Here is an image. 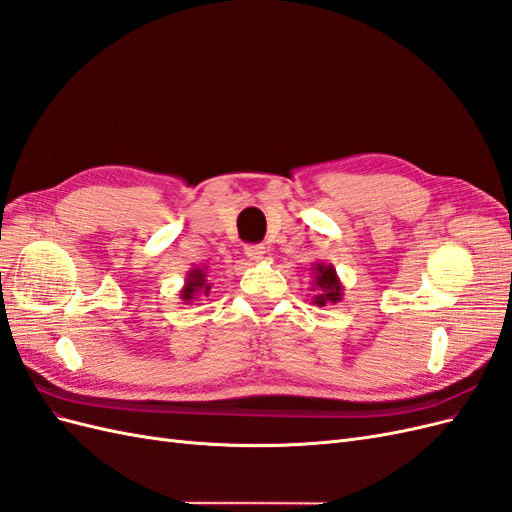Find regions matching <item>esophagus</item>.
Instances as JSON below:
<instances>
[{"label":"esophagus","instance_id":"1","mask_svg":"<svg viewBox=\"0 0 512 512\" xmlns=\"http://www.w3.org/2000/svg\"><path fill=\"white\" fill-rule=\"evenodd\" d=\"M265 254H267L265 245H247L245 247V256L250 260H262V258H265Z\"/></svg>","mask_w":512,"mask_h":512}]
</instances>
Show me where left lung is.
<instances>
[{"label": "left lung", "mask_w": 512, "mask_h": 512, "mask_svg": "<svg viewBox=\"0 0 512 512\" xmlns=\"http://www.w3.org/2000/svg\"><path fill=\"white\" fill-rule=\"evenodd\" d=\"M312 273H314V282L309 290L316 292L312 301L318 307L331 305V303L335 305L344 299V284L339 280V275L331 262H314Z\"/></svg>", "instance_id": "1"}]
</instances>
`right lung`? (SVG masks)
Wrapping results in <instances>:
<instances>
[{"label":"right lung","instance_id":"right-lung-1","mask_svg":"<svg viewBox=\"0 0 512 512\" xmlns=\"http://www.w3.org/2000/svg\"><path fill=\"white\" fill-rule=\"evenodd\" d=\"M209 292H211V284H209L207 267H194L185 273V284L179 290V299L185 305H190L194 301L209 297Z\"/></svg>","mask_w":512,"mask_h":512}]
</instances>
